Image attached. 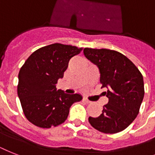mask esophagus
<instances>
[{
  "label": "esophagus",
  "instance_id": "obj_1",
  "mask_svg": "<svg viewBox=\"0 0 155 155\" xmlns=\"http://www.w3.org/2000/svg\"><path fill=\"white\" fill-rule=\"evenodd\" d=\"M84 101L85 102V103H87V104H91V102L90 101V100H89V99H86V98H84Z\"/></svg>",
  "mask_w": 155,
  "mask_h": 155
}]
</instances>
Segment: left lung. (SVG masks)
I'll list each match as a JSON object with an SVG mask.
<instances>
[{
    "instance_id": "8db88e82",
    "label": "left lung",
    "mask_w": 155,
    "mask_h": 155,
    "mask_svg": "<svg viewBox=\"0 0 155 155\" xmlns=\"http://www.w3.org/2000/svg\"><path fill=\"white\" fill-rule=\"evenodd\" d=\"M84 56L98 67L102 87L108 103L97 118L89 117L93 127L105 134L125 130L139 112L144 97L143 75L127 56L119 51L85 48Z\"/></svg>"
}]
</instances>
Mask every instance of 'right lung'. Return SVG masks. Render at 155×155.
<instances>
[{
    "label": "right lung",
    "instance_id": "right-lung-1",
    "mask_svg": "<svg viewBox=\"0 0 155 155\" xmlns=\"http://www.w3.org/2000/svg\"><path fill=\"white\" fill-rule=\"evenodd\" d=\"M82 48L52 44L37 49L28 58L18 75L17 94L25 117L41 128L56 127L65 121L70 107L82 99L80 94H66L56 89L59 79L71 57Z\"/></svg>",
    "mask_w": 155,
    "mask_h": 155
}]
</instances>
